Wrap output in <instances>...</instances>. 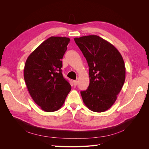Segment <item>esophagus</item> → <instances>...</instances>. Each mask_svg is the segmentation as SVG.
<instances>
[{"label": "esophagus", "instance_id": "1", "mask_svg": "<svg viewBox=\"0 0 149 149\" xmlns=\"http://www.w3.org/2000/svg\"><path fill=\"white\" fill-rule=\"evenodd\" d=\"M73 84L74 85V86H76V85H77V84H78V82H77V81H76V80H74V81H73Z\"/></svg>", "mask_w": 149, "mask_h": 149}]
</instances>
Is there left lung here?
<instances>
[{
	"label": "left lung",
	"mask_w": 149,
	"mask_h": 149,
	"mask_svg": "<svg viewBox=\"0 0 149 149\" xmlns=\"http://www.w3.org/2000/svg\"><path fill=\"white\" fill-rule=\"evenodd\" d=\"M74 40L89 68L88 88L81 91L83 102L92 111L104 112L114 104L125 81L123 56L114 45L99 36Z\"/></svg>",
	"instance_id": "8db88e82"
}]
</instances>
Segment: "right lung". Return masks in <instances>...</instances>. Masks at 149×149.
Here are the masks:
<instances>
[{
  "label": "right lung",
  "instance_id": "right-lung-1",
  "mask_svg": "<svg viewBox=\"0 0 149 149\" xmlns=\"http://www.w3.org/2000/svg\"><path fill=\"white\" fill-rule=\"evenodd\" d=\"M70 39L51 37L26 59L24 79L31 98L42 110L54 112L63 105L71 89L62 74V58Z\"/></svg>",
  "mask_w": 149,
  "mask_h": 149
}]
</instances>
